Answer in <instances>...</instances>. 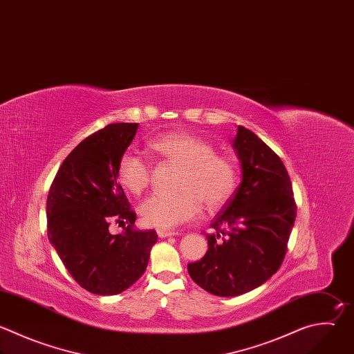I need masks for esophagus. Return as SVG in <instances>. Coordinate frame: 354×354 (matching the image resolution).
<instances>
[{"instance_id":"obj_1","label":"esophagus","mask_w":354,"mask_h":354,"mask_svg":"<svg viewBox=\"0 0 354 354\" xmlns=\"http://www.w3.org/2000/svg\"><path fill=\"white\" fill-rule=\"evenodd\" d=\"M157 234L160 238H169V236H176L178 233H175V232H169V230H162V229H158L157 230Z\"/></svg>"}]
</instances>
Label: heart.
Returning a JSON list of instances; mask_svg holds the SVG:
<instances>
[{
  "instance_id": "1",
  "label": "heart",
  "mask_w": 354,
  "mask_h": 354,
  "mask_svg": "<svg viewBox=\"0 0 354 354\" xmlns=\"http://www.w3.org/2000/svg\"><path fill=\"white\" fill-rule=\"evenodd\" d=\"M151 150L162 160L182 167L175 194H153L146 198L139 212L146 225L172 229L193 219L203 203L208 209L225 205L236 189V168L230 158L214 153L204 139L174 132L156 138ZM118 179L133 194L145 192L151 182V165L139 154L127 151L118 162Z\"/></svg>"
}]
</instances>
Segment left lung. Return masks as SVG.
<instances>
[{
	"instance_id": "8db88e82",
	"label": "left lung",
	"mask_w": 354,
	"mask_h": 354,
	"mask_svg": "<svg viewBox=\"0 0 354 354\" xmlns=\"http://www.w3.org/2000/svg\"><path fill=\"white\" fill-rule=\"evenodd\" d=\"M232 147L242 182L211 223L208 250L187 264L190 278L215 296L248 293L281 267L296 218L288 171L281 158L252 131L238 127Z\"/></svg>"
}]
</instances>
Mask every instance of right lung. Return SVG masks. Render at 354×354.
Segmentation results:
<instances>
[{"mask_svg":"<svg viewBox=\"0 0 354 354\" xmlns=\"http://www.w3.org/2000/svg\"><path fill=\"white\" fill-rule=\"evenodd\" d=\"M139 124H111L80 142L62 162L47 197V234L72 278L86 290L111 296L146 271L156 230H136L118 182V162ZM111 221L124 230L113 235Z\"/></svg>","mask_w":354,"mask_h":354,"instance_id":"right-lung-1","label":"right lung"}]
</instances>
